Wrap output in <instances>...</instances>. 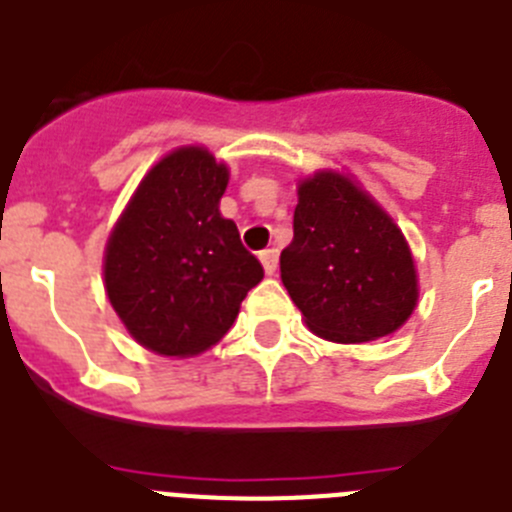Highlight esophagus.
Returning <instances> with one entry per match:
<instances>
[{"label":"esophagus","mask_w":512,"mask_h":512,"mask_svg":"<svg viewBox=\"0 0 512 512\" xmlns=\"http://www.w3.org/2000/svg\"><path fill=\"white\" fill-rule=\"evenodd\" d=\"M260 262H262V267H265L267 275H275V270H278V250H275V247H270V250H262Z\"/></svg>","instance_id":"obj_1"}]
</instances>
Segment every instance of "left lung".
Segmentation results:
<instances>
[{"label": "left lung", "mask_w": 512, "mask_h": 512, "mask_svg": "<svg viewBox=\"0 0 512 512\" xmlns=\"http://www.w3.org/2000/svg\"><path fill=\"white\" fill-rule=\"evenodd\" d=\"M280 278L308 329L329 342L393 334L418 301L416 265L398 224L334 170L298 186L293 242L280 252Z\"/></svg>", "instance_id": "left-lung-1"}]
</instances>
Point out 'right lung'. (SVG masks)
I'll use <instances>...</instances> for the list:
<instances>
[{"mask_svg":"<svg viewBox=\"0 0 512 512\" xmlns=\"http://www.w3.org/2000/svg\"><path fill=\"white\" fill-rule=\"evenodd\" d=\"M229 170L204 147H178L150 168L109 234L104 285L142 347L191 357L237 319L262 265L219 214Z\"/></svg>","mask_w":512,"mask_h":512,"instance_id":"right-lung-1","label":"right lung"}]
</instances>
